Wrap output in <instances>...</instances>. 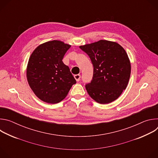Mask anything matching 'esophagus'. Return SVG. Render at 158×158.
I'll return each mask as SVG.
<instances>
[{"mask_svg":"<svg viewBox=\"0 0 158 158\" xmlns=\"http://www.w3.org/2000/svg\"><path fill=\"white\" fill-rule=\"evenodd\" d=\"M74 78L76 80V81H80V79H81V75L80 74H76V75H74Z\"/></svg>","mask_w":158,"mask_h":158,"instance_id":"34e87169","label":"esophagus"}]
</instances>
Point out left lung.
Instances as JSON below:
<instances>
[{
    "label": "left lung",
    "instance_id": "8db88e82",
    "mask_svg": "<svg viewBox=\"0 0 158 158\" xmlns=\"http://www.w3.org/2000/svg\"><path fill=\"white\" fill-rule=\"evenodd\" d=\"M90 57L94 67L87 92L99 104L117 99L126 89L131 75V63L124 49L116 42L100 40L79 46Z\"/></svg>",
    "mask_w": 158,
    "mask_h": 158
}]
</instances>
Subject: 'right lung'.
I'll return each instance as SVG.
<instances>
[{
    "label": "right lung",
    "instance_id": "right-lung-1",
    "mask_svg": "<svg viewBox=\"0 0 158 158\" xmlns=\"http://www.w3.org/2000/svg\"><path fill=\"white\" fill-rule=\"evenodd\" d=\"M71 45L54 40L43 43L32 52L27 67V79L35 96L50 104L59 102L76 81L62 59Z\"/></svg>",
    "mask_w": 158,
    "mask_h": 158
}]
</instances>
